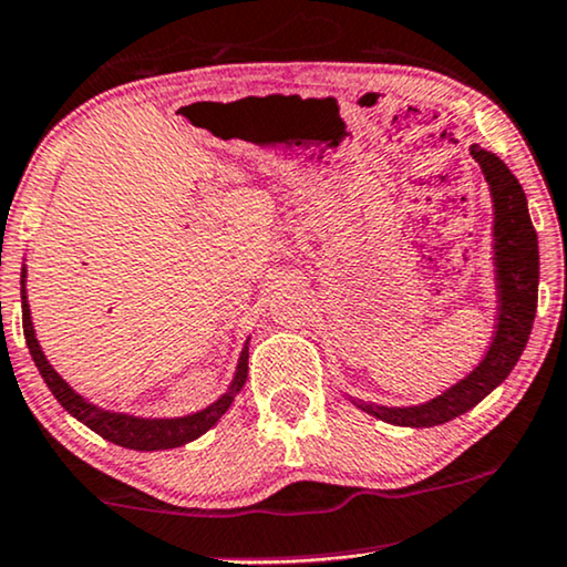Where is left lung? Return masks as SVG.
Wrapping results in <instances>:
<instances>
[{
	"mask_svg": "<svg viewBox=\"0 0 567 567\" xmlns=\"http://www.w3.org/2000/svg\"><path fill=\"white\" fill-rule=\"evenodd\" d=\"M471 156L484 172L489 183L494 209V282H497V324L489 350L478 361V367L463 377L461 382L419 405H377L367 400H348L363 413L386 421L392 426H440L457 415L468 413L482 403L494 386H499L511 374L526 348L536 317V298H539V240L528 217V200L520 183L507 169L497 154L474 143Z\"/></svg>",
	"mask_w": 567,
	"mask_h": 567,
	"instance_id": "1",
	"label": "left lung"
}]
</instances>
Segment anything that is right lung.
Wrapping results in <instances>:
<instances>
[{
	"label": "right lung",
	"mask_w": 567,
	"mask_h": 567,
	"mask_svg": "<svg viewBox=\"0 0 567 567\" xmlns=\"http://www.w3.org/2000/svg\"><path fill=\"white\" fill-rule=\"evenodd\" d=\"M25 277L28 269L23 264V271H20V303H23V332H25V346L31 350L35 369L39 374L44 377V382L52 395L56 398L64 411H68L73 419L81 421L96 432L99 436H104L106 442L120 444V447L127 450H141V453H152V450H172V447H183L193 440H198L200 434H206L209 429L217 424L221 415L227 413V408L233 405V400L238 398V392L243 390L248 379V340L240 350L238 367H235V377L230 386H227L225 395H219L212 405L200 408L196 413L188 415H175V419H143V415H131V413H117V411H106V408H99L96 403H89L83 395L70 386L64 379L56 374L52 363L47 361L44 350H41L39 340H35V329L31 321V306H28V292H25Z\"/></svg>",
	"instance_id": "1"
}]
</instances>
